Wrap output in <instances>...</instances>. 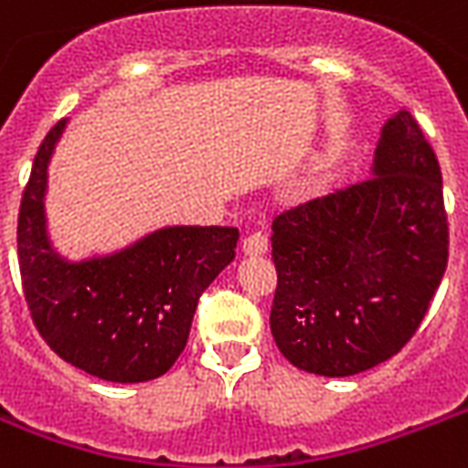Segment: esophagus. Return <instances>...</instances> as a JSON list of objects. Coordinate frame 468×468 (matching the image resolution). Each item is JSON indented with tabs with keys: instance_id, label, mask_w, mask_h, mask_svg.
Segmentation results:
<instances>
[{
	"instance_id": "obj_1",
	"label": "esophagus",
	"mask_w": 468,
	"mask_h": 468,
	"mask_svg": "<svg viewBox=\"0 0 468 468\" xmlns=\"http://www.w3.org/2000/svg\"><path fill=\"white\" fill-rule=\"evenodd\" d=\"M267 248H270V240H267V233H262V230H252L242 240V250L248 255H262V252H267Z\"/></svg>"
}]
</instances>
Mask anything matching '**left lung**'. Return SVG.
Here are the masks:
<instances>
[{
    "label": "left lung",
    "instance_id": "obj_1",
    "mask_svg": "<svg viewBox=\"0 0 468 468\" xmlns=\"http://www.w3.org/2000/svg\"><path fill=\"white\" fill-rule=\"evenodd\" d=\"M449 258L440 162L410 112L385 124L376 176L272 220L270 329L299 370L346 378L408 346Z\"/></svg>",
    "mask_w": 468,
    "mask_h": 468
}]
</instances>
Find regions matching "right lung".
Instances as JSON below:
<instances>
[{
    "label": "right lung",
    "mask_w": 468,
    "mask_h": 468,
    "mask_svg": "<svg viewBox=\"0 0 468 468\" xmlns=\"http://www.w3.org/2000/svg\"><path fill=\"white\" fill-rule=\"evenodd\" d=\"M48 130L21 194L16 250L36 331L76 368L112 383L164 376L184 351L198 299L235 258L238 228H166L115 258L70 265L46 240Z\"/></svg>",
    "instance_id": "1"
}]
</instances>
